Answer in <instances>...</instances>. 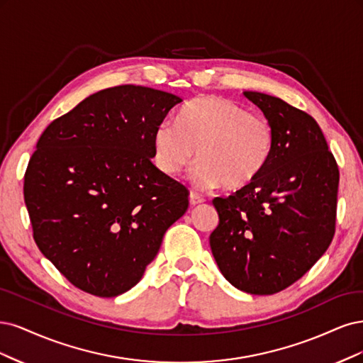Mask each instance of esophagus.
<instances>
[{"mask_svg":"<svg viewBox=\"0 0 363 363\" xmlns=\"http://www.w3.org/2000/svg\"><path fill=\"white\" fill-rule=\"evenodd\" d=\"M203 202H205V197H203V196L197 194V193H194V191L190 193V203H191V205H199V203H203Z\"/></svg>","mask_w":363,"mask_h":363,"instance_id":"esophagus-1","label":"esophagus"}]
</instances>
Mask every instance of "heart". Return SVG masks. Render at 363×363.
Here are the masks:
<instances>
[{
	"mask_svg": "<svg viewBox=\"0 0 363 363\" xmlns=\"http://www.w3.org/2000/svg\"><path fill=\"white\" fill-rule=\"evenodd\" d=\"M274 143V128L267 118L211 95L190 101L178 123L161 122L152 137L154 161L167 177H177L197 154L191 179L201 190L250 185L270 162Z\"/></svg>",
	"mask_w": 363,
	"mask_h": 363,
	"instance_id": "heart-1",
	"label": "heart"
}]
</instances>
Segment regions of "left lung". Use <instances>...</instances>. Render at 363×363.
Segmentation results:
<instances>
[{
    "label": "left lung",
    "mask_w": 363,
    "mask_h": 363,
    "mask_svg": "<svg viewBox=\"0 0 363 363\" xmlns=\"http://www.w3.org/2000/svg\"><path fill=\"white\" fill-rule=\"evenodd\" d=\"M244 95L272 122L274 150L258 179L214 199L218 226L209 244L233 286L270 296L297 282L330 245L339 169L312 116L265 93Z\"/></svg>",
    "instance_id": "8db88e82"
}]
</instances>
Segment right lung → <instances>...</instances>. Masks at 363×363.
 I'll list each match as a JSON object with an SVG mask.
<instances>
[{
    "label": "right lung",
    "mask_w": 363,
    "mask_h": 363,
    "mask_svg": "<svg viewBox=\"0 0 363 363\" xmlns=\"http://www.w3.org/2000/svg\"><path fill=\"white\" fill-rule=\"evenodd\" d=\"M181 102L157 89L116 86L42 133L24 177L33 238L81 291L116 297L137 285L189 208L186 186L150 161L155 128Z\"/></svg>",
    "instance_id": "1"
}]
</instances>
